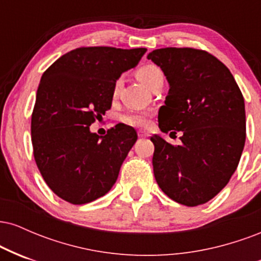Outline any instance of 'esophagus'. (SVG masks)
Instances as JSON below:
<instances>
[{"mask_svg": "<svg viewBox=\"0 0 261 261\" xmlns=\"http://www.w3.org/2000/svg\"><path fill=\"white\" fill-rule=\"evenodd\" d=\"M137 134H139V137H141V139H143V137H148V136H149L148 133H146V131H142V130H140Z\"/></svg>", "mask_w": 261, "mask_h": 261, "instance_id": "esophagus-1", "label": "esophagus"}]
</instances>
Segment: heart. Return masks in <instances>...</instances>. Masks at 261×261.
<instances>
[{"instance_id": "heart-1", "label": "heart", "mask_w": 261, "mask_h": 261, "mask_svg": "<svg viewBox=\"0 0 261 261\" xmlns=\"http://www.w3.org/2000/svg\"><path fill=\"white\" fill-rule=\"evenodd\" d=\"M136 76L148 88H151L152 85L157 81L164 79L163 71L154 64H145L140 66L136 71ZM120 86L121 81L118 80L114 85V94H118ZM122 121L134 127H146L149 124V113H128L122 116Z\"/></svg>"}]
</instances>
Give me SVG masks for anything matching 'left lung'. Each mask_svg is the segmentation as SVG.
Segmentation results:
<instances>
[{
	"label": "left lung",
	"instance_id": "left-lung-1",
	"mask_svg": "<svg viewBox=\"0 0 261 261\" xmlns=\"http://www.w3.org/2000/svg\"><path fill=\"white\" fill-rule=\"evenodd\" d=\"M147 59L169 83L158 126L166 134L182 133L179 146L151 137L155 181L174 201L201 205L226 187L238 167L245 143L243 94L228 68L205 50L164 47Z\"/></svg>",
	"mask_w": 261,
	"mask_h": 261
}]
</instances>
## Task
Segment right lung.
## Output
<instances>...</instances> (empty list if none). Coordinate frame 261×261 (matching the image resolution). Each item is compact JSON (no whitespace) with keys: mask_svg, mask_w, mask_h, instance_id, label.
<instances>
[{"mask_svg":"<svg viewBox=\"0 0 261 261\" xmlns=\"http://www.w3.org/2000/svg\"><path fill=\"white\" fill-rule=\"evenodd\" d=\"M145 47H77L41 76L32 114V143L40 174L65 201L83 205L106 195L137 140L118 124L98 136L89 126L112 107L114 85L139 64Z\"/></svg>","mask_w":261,"mask_h":261,"instance_id":"add662e5","label":"right lung"}]
</instances>
